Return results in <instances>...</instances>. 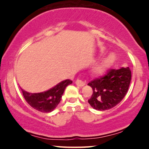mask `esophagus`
<instances>
[{
  "label": "esophagus",
  "mask_w": 149,
  "mask_h": 149,
  "mask_svg": "<svg viewBox=\"0 0 149 149\" xmlns=\"http://www.w3.org/2000/svg\"><path fill=\"white\" fill-rule=\"evenodd\" d=\"M75 83H76V85H77V86L81 87H83L85 85V83L84 82V81H83L82 80H80V79H77V80L76 81V82H75Z\"/></svg>",
  "instance_id": "1"
}]
</instances>
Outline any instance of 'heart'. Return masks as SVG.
<instances>
[{
  "mask_svg": "<svg viewBox=\"0 0 149 149\" xmlns=\"http://www.w3.org/2000/svg\"><path fill=\"white\" fill-rule=\"evenodd\" d=\"M114 60H115V56L113 54L106 57L93 67V71L97 74L104 73L109 68V67H110V66L113 64Z\"/></svg>",
  "mask_w": 149,
  "mask_h": 149,
  "instance_id": "obj_1",
  "label": "heart"
}]
</instances>
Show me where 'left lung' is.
<instances>
[{
  "instance_id": "1",
  "label": "left lung",
  "mask_w": 149,
  "mask_h": 149,
  "mask_svg": "<svg viewBox=\"0 0 149 149\" xmlns=\"http://www.w3.org/2000/svg\"><path fill=\"white\" fill-rule=\"evenodd\" d=\"M132 72L129 67L109 69L104 76L88 84L93 93L88 102L97 111L109 110L117 105L125 96L130 87Z\"/></svg>"
}]
</instances>
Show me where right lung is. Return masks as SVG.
<instances>
[{"instance_id":"add662e5","label":"right lung","mask_w":149,"mask_h":149,"mask_svg":"<svg viewBox=\"0 0 149 149\" xmlns=\"http://www.w3.org/2000/svg\"><path fill=\"white\" fill-rule=\"evenodd\" d=\"M72 83L70 79L62 81L49 90L41 93H29L22 89L24 98L33 109L42 113H50L60 103L66 87Z\"/></svg>"}]
</instances>
